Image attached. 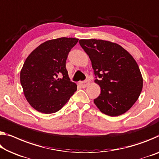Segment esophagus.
<instances>
[{
	"label": "esophagus",
	"mask_w": 159,
	"mask_h": 159,
	"mask_svg": "<svg viewBox=\"0 0 159 159\" xmlns=\"http://www.w3.org/2000/svg\"><path fill=\"white\" fill-rule=\"evenodd\" d=\"M89 84V80H84V81H80L79 82V85L81 86L82 88H85Z\"/></svg>",
	"instance_id": "1"
}]
</instances>
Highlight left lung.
<instances>
[{"instance_id": "left-lung-1", "label": "left lung", "mask_w": 159, "mask_h": 159, "mask_svg": "<svg viewBox=\"0 0 159 159\" xmlns=\"http://www.w3.org/2000/svg\"><path fill=\"white\" fill-rule=\"evenodd\" d=\"M89 55L101 93L94 103L104 114L115 117L125 113L139 97L142 74L134 58L120 45L102 39H80Z\"/></svg>"}]
</instances>
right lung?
Returning <instances> with one entry per match:
<instances>
[{"label":"right lung","instance_id":"right-lung-1","mask_svg":"<svg viewBox=\"0 0 159 159\" xmlns=\"http://www.w3.org/2000/svg\"><path fill=\"white\" fill-rule=\"evenodd\" d=\"M79 39H54L31 52L20 71V83L27 102L38 112L51 114L68 102L77 90L70 81L66 61Z\"/></svg>","mask_w":159,"mask_h":159}]
</instances>
